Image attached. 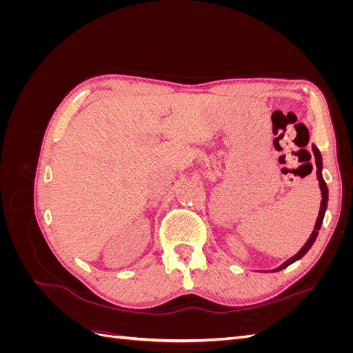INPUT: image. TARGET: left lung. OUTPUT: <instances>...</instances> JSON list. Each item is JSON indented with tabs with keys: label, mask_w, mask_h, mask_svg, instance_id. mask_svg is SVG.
Returning a JSON list of instances; mask_svg holds the SVG:
<instances>
[{
	"label": "left lung",
	"mask_w": 353,
	"mask_h": 353,
	"mask_svg": "<svg viewBox=\"0 0 353 353\" xmlns=\"http://www.w3.org/2000/svg\"><path fill=\"white\" fill-rule=\"evenodd\" d=\"M312 152H314V156H315V163H316V178H318V184H319V190H321V206H319V213H318V218H316V222H315V227H314V231L311 236H309L307 241L305 243L303 248L299 250L293 258H290L288 261H285L283 265H280L279 268H275L272 272H276V271H281L284 268H287L288 265L294 263L296 261L302 259L303 256L309 252V249L312 248V244L315 243L316 237H318V231L321 230V225H323V221H324V216H325V212H327V208H328V188H327V184L323 178V156L321 153H319L318 147L315 144H312Z\"/></svg>",
	"instance_id": "1"
}]
</instances>
